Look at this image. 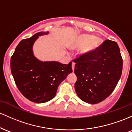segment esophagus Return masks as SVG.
Masks as SVG:
<instances>
[{"label": "esophagus", "mask_w": 132, "mask_h": 132, "mask_svg": "<svg viewBox=\"0 0 132 132\" xmlns=\"http://www.w3.org/2000/svg\"><path fill=\"white\" fill-rule=\"evenodd\" d=\"M72 70L74 71V69H75V63H74V62H72Z\"/></svg>", "instance_id": "obj_1"}]
</instances>
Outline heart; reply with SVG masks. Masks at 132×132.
<instances>
[{
  "mask_svg": "<svg viewBox=\"0 0 132 132\" xmlns=\"http://www.w3.org/2000/svg\"><path fill=\"white\" fill-rule=\"evenodd\" d=\"M100 44V40L98 38H94L92 35H78L71 41L69 47L73 50H80L85 48L88 46L87 50H94L97 48Z\"/></svg>",
  "mask_w": 132,
  "mask_h": 132,
  "instance_id": "1",
  "label": "heart"
}]
</instances>
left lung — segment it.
Here are the masks:
<instances>
[{"instance_id": "1", "label": "left lung", "mask_w": 132, "mask_h": 132, "mask_svg": "<svg viewBox=\"0 0 132 132\" xmlns=\"http://www.w3.org/2000/svg\"><path fill=\"white\" fill-rule=\"evenodd\" d=\"M78 97L90 104L101 102L112 94L122 72L123 59L118 44L106 40L95 50L74 60Z\"/></svg>"}]
</instances>
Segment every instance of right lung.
I'll list each match as a JSON object with an SVG mask.
<instances>
[{
	"label": "right lung",
	"instance_id": "add662e5",
	"mask_svg": "<svg viewBox=\"0 0 132 132\" xmlns=\"http://www.w3.org/2000/svg\"><path fill=\"white\" fill-rule=\"evenodd\" d=\"M48 32H40L18 44L10 59V69L16 85L26 98L35 103H45L54 98L59 85L72 72V62H42L34 57V43L38 36Z\"/></svg>",
	"mask_w": 132,
	"mask_h": 132
}]
</instances>
